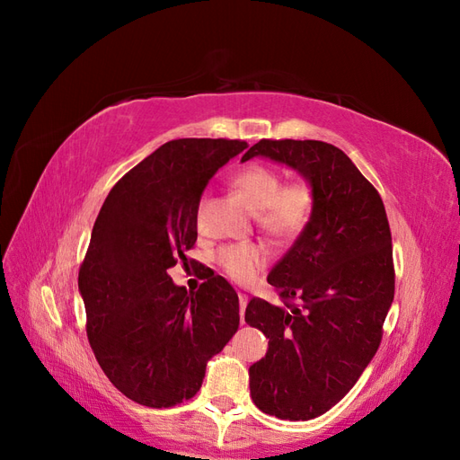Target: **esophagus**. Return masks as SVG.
<instances>
[{
    "instance_id": "34e87169",
    "label": "esophagus",
    "mask_w": 460,
    "mask_h": 460,
    "mask_svg": "<svg viewBox=\"0 0 460 460\" xmlns=\"http://www.w3.org/2000/svg\"><path fill=\"white\" fill-rule=\"evenodd\" d=\"M240 316H242V324H243V314H245V307H247V296L245 294H240Z\"/></svg>"
}]
</instances>
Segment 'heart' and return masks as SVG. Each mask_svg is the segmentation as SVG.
I'll return each instance as SVG.
<instances>
[{
  "label": "heart",
  "mask_w": 460,
  "mask_h": 460,
  "mask_svg": "<svg viewBox=\"0 0 460 460\" xmlns=\"http://www.w3.org/2000/svg\"><path fill=\"white\" fill-rule=\"evenodd\" d=\"M234 188L257 211L259 226L272 238L291 240L299 235L314 215L316 193L309 180L297 178L284 182L280 171L253 163L234 176ZM205 198L199 203L203 208ZM269 261L267 247L261 243L225 245L217 252V264L232 280L249 284Z\"/></svg>",
  "instance_id": "1"
}]
</instances>
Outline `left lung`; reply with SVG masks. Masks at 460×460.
I'll list each match as a JSON object with an SVG mask.
<instances>
[{"label":"left lung","instance_id":"8db88e82","mask_svg":"<svg viewBox=\"0 0 460 460\" xmlns=\"http://www.w3.org/2000/svg\"><path fill=\"white\" fill-rule=\"evenodd\" d=\"M257 155L299 171L316 207L267 278L282 305L253 297L245 309V323L269 338L249 387L262 412L311 420L347 395L378 351L395 294L392 230L378 190L336 146L261 140L242 161Z\"/></svg>","mask_w":460,"mask_h":460}]
</instances>
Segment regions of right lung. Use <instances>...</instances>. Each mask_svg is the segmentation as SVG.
Returning a JSON list of instances; mask_svg holds the SVG:
<instances>
[{"mask_svg":"<svg viewBox=\"0 0 460 460\" xmlns=\"http://www.w3.org/2000/svg\"><path fill=\"white\" fill-rule=\"evenodd\" d=\"M245 147L225 137L166 142L119 180L95 218L78 270L86 333L111 384L144 407L191 399L207 360L238 332L226 278L208 274L188 294L166 270L198 240L207 182Z\"/></svg>","mask_w":460,"mask_h":460,"instance_id":"right-lung-1","label":"right lung"}]
</instances>
